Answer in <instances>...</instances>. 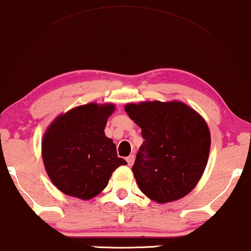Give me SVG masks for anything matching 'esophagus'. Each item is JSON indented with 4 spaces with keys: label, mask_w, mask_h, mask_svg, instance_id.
I'll use <instances>...</instances> for the list:
<instances>
[{
    "label": "esophagus",
    "mask_w": 251,
    "mask_h": 251,
    "mask_svg": "<svg viewBox=\"0 0 251 251\" xmlns=\"http://www.w3.org/2000/svg\"><path fill=\"white\" fill-rule=\"evenodd\" d=\"M134 160H135L134 155H129V156L126 158V161H127V164H128L129 167L133 166V163H134Z\"/></svg>",
    "instance_id": "obj_1"
}]
</instances>
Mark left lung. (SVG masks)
<instances>
[{
    "label": "left lung",
    "mask_w": 251,
    "mask_h": 251,
    "mask_svg": "<svg viewBox=\"0 0 251 251\" xmlns=\"http://www.w3.org/2000/svg\"><path fill=\"white\" fill-rule=\"evenodd\" d=\"M145 139L132 167L139 188L151 201L183 198L199 182L207 164V124L182 102H142L125 106Z\"/></svg>",
    "instance_id": "obj_1"
}]
</instances>
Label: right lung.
<instances>
[{
	"mask_svg": "<svg viewBox=\"0 0 251 251\" xmlns=\"http://www.w3.org/2000/svg\"><path fill=\"white\" fill-rule=\"evenodd\" d=\"M113 104L89 103L59 116L47 128L41 151L47 175L60 191L88 201L106 188L112 173L127 162L106 138Z\"/></svg>",
	"mask_w": 251,
	"mask_h": 251,
	"instance_id": "right-lung-1",
	"label": "right lung"
}]
</instances>
